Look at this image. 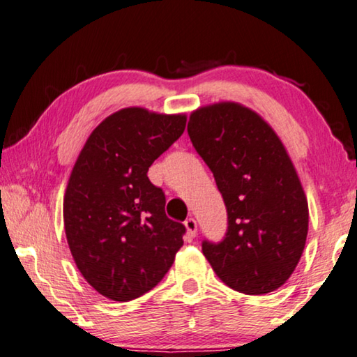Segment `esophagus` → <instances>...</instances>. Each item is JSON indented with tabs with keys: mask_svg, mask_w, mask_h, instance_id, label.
Wrapping results in <instances>:
<instances>
[{
	"mask_svg": "<svg viewBox=\"0 0 357 357\" xmlns=\"http://www.w3.org/2000/svg\"><path fill=\"white\" fill-rule=\"evenodd\" d=\"M184 225L187 229V238L189 239L195 238L197 236V220L193 219V217H189V219L184 222Z\"/></svg>",
	"mask_w": 357,
	"mask_h": 357,
	"instance_id": "34e87169",
	"label": "esophagus"
}]
</instances>
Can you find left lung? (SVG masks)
Returning a JSON list of instances; mask_svg holds the SVG:
<instances>
[{"mask_svg": "<svg viewBox=\"0 0 357 357\" xmlns=\"http://www.w3.org/2000/svg\"><path fill=\"white\" fill-rule=\"evenodd\" d=\"M225 202L222 243L203 241L217 277L244 294L280 288L298 266L309 231V204L274 129L238 102L200 107L187 124Z\"/></svg>", "mask_w": 357, "mask_h": 357, "instance_id": "obj_1", "label": "left lung"}]
</instances>
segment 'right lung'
Wrapping results in <instances>:
<instances>
[{
	"label": "right lung",
	"mask_w": 357,
	"mask_h": 357,
	"mask_svg": "<svg viewBox=\"0 0 357 357\" xmlns=\"http://www.w3.org/2000/svg\"><path fill=\"white\" fill-rule=\"evenodd\" d=\"M185 121L123 108L91 132L72 168L66 238L84 280L108 299L128 302L153 289L184 244L185 227L168 219L164 192L148 170L183 135Z\"/></svg>",
	"instance_id": "right-lung-1"
}]
</instances>
